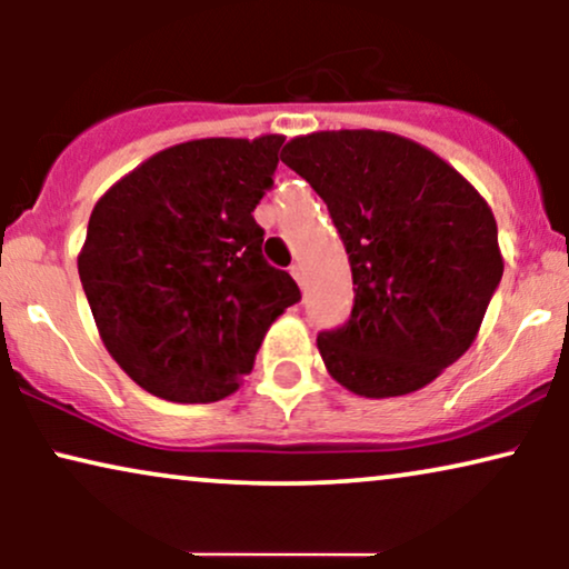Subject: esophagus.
Listing matches in <instances>:
<instances>
[{
  "instance_id": "esophagus-1",
  "label": "esophagus",
  "mask_w": 569,
  "mask_h": 569,
  "mask_svg": "<svg viewBox=\"0 0 569 569\" xmlns=\"http://www.w3.org/2000/svg\"><path fill=\"white\" fill-rule=\"evenodd\" d=\"M290 274L295 277V282L302 284V267H300V263H292V267H290Z\"/></svg>"
}]
</instances>
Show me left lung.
<instances>
[{
  "label": "left lung",
  "mask_w": 569,
  "mask_h": 569,
  "mask_svg": "<svg viewBox=\"0 0 569 569\" xmlns=\"http://www.w3.org/2000/svg\"><path fill=\"white\" fill-rule=\"evenodd\" d=\"M282 162L326 201L352 267V313L318 333L326 370L368 399L432 383L500 287L492 209L446 160L388 131H316L287 142Z\"/></svg>",
  "instance_id": "1"
}]
</instances>
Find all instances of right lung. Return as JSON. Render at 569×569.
Segmentation results:
<instances>
[{
	"mask_svg": "<svg viewBox=\"0 0 569 569\" xmlns=\"http://www.w3.org/2000/svg\"><path fill=\"white\" fill-rule=\"evenodd\" d=\"M284 137L193 139L121 178L92 209L77 259L100 339L152 396L220 401L253 368L263 333L300 300L263 259L253 209Z\"/></svg>",
	"mask_w": 569,
	"mask_h": 569,
	"instance_id": "1",
	"label": "right lung"
}]
</instances>
